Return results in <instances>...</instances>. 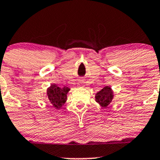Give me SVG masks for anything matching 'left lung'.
<instances>
[{"label": "left lung", "instance_id": "left-lung-1", "mask_svg": "<svg viewBox=\"0 0 160 160\" xmlns=\"http://www.w3.org/2000/svg\"><path fill=\"white\" fill-rule=\"evenodd\" d=\"M113 98V91L109 86H106L102 90L95 94V101L99 103L102 107H107L109 104H110Z\"/></svg>", "mask_w": 160, "mask_h": 160}]
</instances>
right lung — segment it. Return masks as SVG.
I'll use <instances>...</instances> for the list:
<instances>
[{
	"label": "right lung",
	"instance_id": "1",
	"mask_svg": "<svg viewBox=\"0 0 160 160\" xmlns=\"http://www.w3.org/2000/svg\"><path fill=\"white\" fill-rule=\"evenodd\" d=\"M69 91L68 88H59L56 84H52L47 89L48 101L55 109L59 110L62 108L67 99V93Z\"/></svg>",
	"mask_w": 160,
	"mask_h": 160
}]
</instances>
